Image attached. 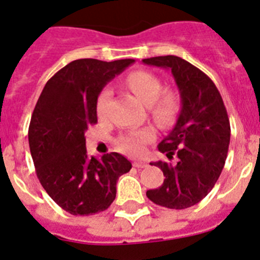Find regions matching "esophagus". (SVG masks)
Here are the masks:
<instances>
[{"instance_id": "34e87169", "label": "esophagus", "mask_w": 260, "mask_h": 260, "mask_svg": "<svg viewBox=\"0 0 260 260\" xmlns=\"http://www.w3.org/2000/svg\"><path fill=\"white\" fill-rule=\"evenodd\" d=\"M133 166H135V168H137V169H143V168H145V166H146V162L135 161V162H133Z\"/></svg>"}]
</instances>
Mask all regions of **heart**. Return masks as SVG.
I'll return each mask as SVG.
<instances>
[{
    "label": "heart",
    "mask_w": 260,
    "mask_h": 260,
    "mask_svg": "<svg viewBox=\"0 0 260 260\" xmlns=\"http://www.w3.org/2000/svg\"><path fill=\"white\" fill-rule=\"evenodd\" d=\"M125 85L145 106L149 115L159 127L169 129L177 123L182 110V103L177 92L164 90V83L155 74L145 71L132 72L125 78ZM112 91L105 87L96 99V112L99 117H107L110 111ZM155 139V131L152 127H144L136 131H128L117 137L116 144L120 150L132 155L144 152L146 144Z\"/></svg>",
    "instance_id": "heart-1"
}]
</instances>
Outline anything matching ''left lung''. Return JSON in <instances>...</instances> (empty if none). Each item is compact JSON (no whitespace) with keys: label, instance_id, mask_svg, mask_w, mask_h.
Returning <instances> with one entry per match:
<instances>
[{"label":"left lung","instance_id":"8db88e82","mask_svg":"<svg viewBox=\"0 0 260 260\" xmlns=\"http://www.w3.org/2000/svg\"><path fill=\"white\" fill-rule=\"evenodd\" d=\"M144 64L166 68L180 92L182 110L175 127L158 150L177 162H152L161 169V187L146 191L153 203L170 209H184L211 192L226 161L230 123L220 91L199 68L178 56L144 58Z\"/></svg>","mask_w":260,"mask_h":260}]
</instances>
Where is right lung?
<instances>
[{"label":"right lung","mask_w":260,"mask_h":260,"mask_svg":"<svg viewBox=\"0 0 260 260\" xmlns=\"http://www.w3.org/2000/svg\"><path fill=\"white\" fill-rule=\"evenodd\" d=\"M133 58L101 61L80 58L57 72L40 94L28 128L36 175L57 205L74 216L106 211L116 182L132 164L119 153L89 157L87 128L96 123V99L106 83Z\"/></svg>","instance_id":"add662e5"}]
</instances>
